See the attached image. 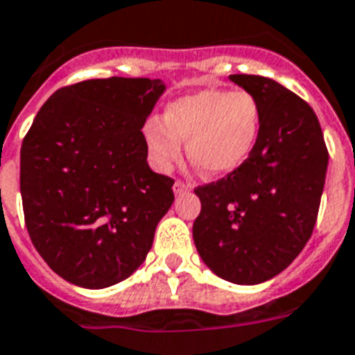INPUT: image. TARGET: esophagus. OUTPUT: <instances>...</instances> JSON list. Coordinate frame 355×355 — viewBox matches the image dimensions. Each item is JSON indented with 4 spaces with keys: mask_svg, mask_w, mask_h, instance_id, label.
Segmentation results:
<instances>
[{
    "mask_svg": "<svg viewBox=\"0 0 355 355\" xmlns=\"http://www.w3.org/2000/svg\"><path fill=\"white\" fill-rule=\"evenodd\" d=\"M187 189H189V186L186 182H182V180H175V184H173V191L177 193V195H182Z\"/></svg>",
    "mask_w": 355,
    "mask_h": 355,
    "instance_id": "1",
    "label": "esophagus"
}]
</instances>
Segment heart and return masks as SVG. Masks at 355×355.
Listing matches in <instances>:
<instances>
[{"label": "heart", "mask_w": 355, "mask_h": 355, "mask_svg": "<svg viewBox=\"0 0 355 355\" xmlns=\"http://www.w3.org/2000/svg\"><path fill=\"white\" fill-rule=\"evenodd\" d=\"M262 125L261 103L248 91L204 89L169 103L164 120L151 118L146 144L155 168L169 171L182 153L209 175H226L252 155Z\"/></svg>", "instance_id": "obj_1"}]
</instances>
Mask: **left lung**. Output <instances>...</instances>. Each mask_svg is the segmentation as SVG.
<instances>
[{"instance_id": "1", "label": "left lung", "mask_w": 355, "mask_h": 355, "mask_svg": "<svg viewBox=\"0 0 355 355\" xmlns=\"http://www.w3.org/2000/svg\"><path fill=\"white\" fill-rule=\"evenodd\" d=\"M262 109L246 162L195 187L200 213L193 239L211 272L235 284L275 277L306 246L318 220L328 149L313 109L275 80L232 74Z\"/></svg>"}]
</instances>
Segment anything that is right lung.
<instances>
[{"label": "right lung", "mask_w": 355, "mask_h": 355, "mask_svg": "<svg viewBox=\"0 0 355 355\" xmlns=\"http://www.w3.org/2000/svg\"><path fill=\"white\" fill-rule=\"evenodd\" d=\"M162 80L94 78L58 89L21 144L25 226L53 272L83 288L128 279L168 213L171 177L151 171L142 128Z\"/></svg>", "instance_id": "right-lung-1"}]
</instances>
